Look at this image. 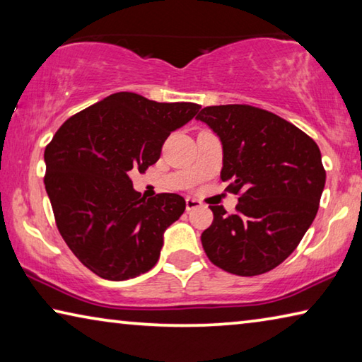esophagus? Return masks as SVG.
I'll return each mask as SVG.
<instances>
[{
	"label": "esophagus",
	"instance_id": "esophagus-1",
	"mask_svg": "<svg viewBox=\"0 0 362 362\" xmlns=\"http://www.w3.org/2000/svg\"><path fill=\"white\" fill-rule=\"evenodd\" d=\"M185 204H187V211H193V209H196V207L201 206V201L194 199V198H187Z\"/></svg>",
	"mask_w": 362,
	"mask_h": 362
}]
</instances>
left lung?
<instances>
[{
	"instance_id": "left-lung-1",
	"label": "left lung",
	"mask_w": 362,
	"mask_h": 362,
	"mask_svg": "<svg viewBox=\"0 0 362 362\" xmlns=\"http://www.w3.org/2000/svg\"><path fill=\"white\" fill-rule=\"evenodd\" d=\"M223 148V182L240 194L236 214L211 206L201 235L209 260L238 276H257L289 257L316 217L326 183L321 151L292 124L250 105L206 107L198 115Z\"/></svg>"
}]
</instances>
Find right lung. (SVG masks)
Returning <instances> with one entry per match:
<instances>
[{
  "label": "right lung",
  "instance_id": "1",
  "mask_svg": "<svg viewBox=\"0 0 362 362\" xmlns=\"http://www.w3.org/2000/svg\"><path fill=\"white\" fill-rule=\"evenodd\" d=\"M199 108L116 93L66 119L46 146L45 185L57 228L97 276L124 281L156 265L164 231L185 211V199L142 198L129 170L155 164L169 134Z\"/></svg>",
  "mask_w": 362,
  "mask_h": 362
}]
</instances>
